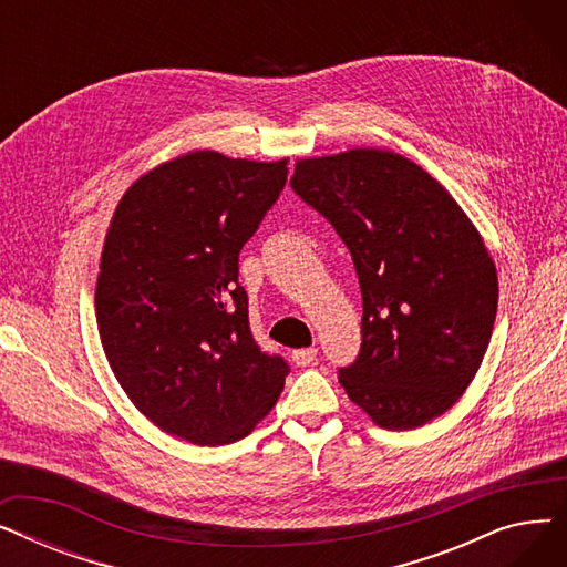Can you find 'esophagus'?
I'll use <instances>...</instances> for the list:
<instances>
[{
	"instance_id": "34e87169",
	"label": "esophagus",
	"mask_w": 567,
	"mask_h": 567,
	"mask_svg": "<svg viewBox=\"0 0 567 567\" xmlns=\"http://www.w3.org/2000/svg\"><path fill=\"white\" fill-rule=\"evenodd\" d=\"M317 359V349L308 347V349H293L291 351V361L299 368H308L312 361Z\"/></svg>"
}]
</instances>
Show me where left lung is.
Segmentation results:
<instances>
[{"label":"left lung","mask_w":567,"mask_h":567,"mask_svg":"<svg viewBox=\"0 0 567 567\" xmlns=\"http://www.w3.org/2000/svg\"><path fill=\"white\" fill-rule=\"evenodd\" d=\"M291 188L351 252L363 293L361 353L338 379L385 430L421 427L468 389L487 351L496 266L432 174L385 148L296 161Z\"/></svg>","instance_id":"1"}]
</instances>
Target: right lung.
I'll use <instances>...</instances> for the list:
<instances>
[{
  "mask_svg": "<svg viewBox=\"0 0 567 567\" xmlns=\"http://www.w3.org/2000/svg\"><path fill=\"white\" fill-rule=\"evenodd\" d=\"M287 182V158L212 148L142 174L118 199L96 282L107 363L158 430L195 445L248 436L289 372L259 349L238 252Z\"/></svg>",
  "mask_w": 567,
  "mask_h": 567,
  "instance_id": "right-lung-1",
  "label": "right lung"
}]
</instances>
